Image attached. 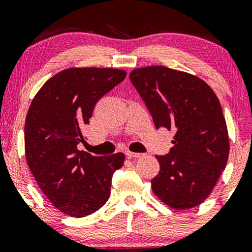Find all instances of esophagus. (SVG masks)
<instances>
[{
	"label": "esophagus",
	"mask_w": 252,
	"mask_h": 252,
	"mask_svg": "<svg viewBox=\"0 0 252 252\" xmlns=\"http://www.w3.org/2000/svg\"><path fill=\"white\" fill-rule=\"evenodd\" d=\"M126 154L129 158H138L143 155V154H141V153H132V152H126Z\"/></svg>",
	"instance_id": "obj_1"
}]
</instances>
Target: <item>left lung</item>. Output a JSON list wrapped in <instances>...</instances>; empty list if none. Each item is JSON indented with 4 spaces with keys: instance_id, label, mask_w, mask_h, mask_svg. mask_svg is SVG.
I'll list each match as a JSON object with an SVG mask.
<instances>
[{
    "instance_id": "obj_1",
    "label": "left lung",
    "mask_w": 252,
    "mask_h": 252,
    "mask_svg": "<svg viewBox=\"0 0 252 252\" xmlns=\"http://www.w3.org/2000/svg\"><path fill=\"white\" fill-rule=\"evenodd\" d=\"M129 78L156 128L175 131L169 154L156 155L153 192L172 209L198 206L215 189L230 152L218 97L199 77L164 66L135 68Z\"/></svg>"
}]
</instances>
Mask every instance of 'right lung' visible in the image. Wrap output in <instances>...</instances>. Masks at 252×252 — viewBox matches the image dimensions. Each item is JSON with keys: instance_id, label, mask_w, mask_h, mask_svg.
<instances>
[{"instance_id": "1", "label": "right lung", "mask_w": 252, "mask_h": 252, "mask_svg": "<svg viewBox=\"0 0 252 252\" xmlns=\"http://www.w3.org/2000/svg\"><path fill=\"white\" fill-rule=\"evenodd\" d=\"M118 68L71 67L50 78L32 100L25 123L26 160L43 194L63 215L96 212L108 201L123 153L78 150L94 105L126 78Z\"/></svg>"}]
</instances>
